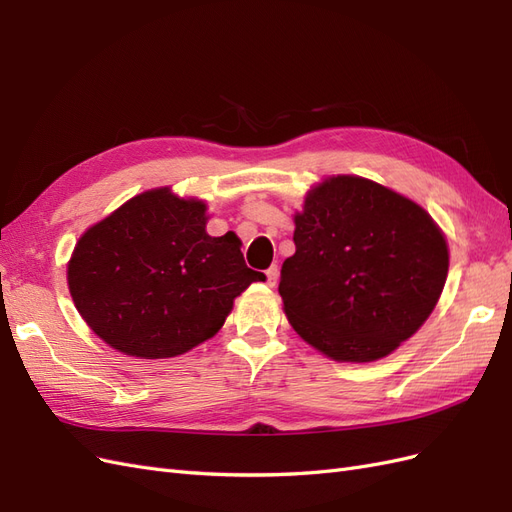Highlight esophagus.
<instances>
[{
	"instance_id": "1",
	"label": "esophagus",
	"mask_w": 512,
	"mask_h": 512,
	"mask_svg": "<svg viewBox=\"0 0 512 512\" xmlns=\"http://www.w3.org/2000/svg\"><path fill=\"white\" fill-rule=\"evenodd\" d=\"M277 277H280V269H277V267H269V269H267V284H269V286H275V284H277Z\"/></svg>"
}]
</instances>
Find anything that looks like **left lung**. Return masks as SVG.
Wrapping results in <instances>:
<instances>
[{
    "label": "left lung",
    "instance_id": "obj_1",
    "mask_svg": "<svg viewBox=\"0 0 512 512\" xmlns=\"http://www.w3.org/2000/svg\"><path fill=\"white\" fill-rule=\"evenodd\" d=\"M280 294L292 329L333 361L369 363L412 337L446 275L444 232L414 200L356 175L327 177L294 213Z\"/></svg>",
    "mask_w": 512,
    "mask_h": 512
}]
</instances>
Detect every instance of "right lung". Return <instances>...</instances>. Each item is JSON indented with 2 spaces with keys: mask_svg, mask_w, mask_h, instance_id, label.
Listing matches in <instances>:
<instances>
[{
  "mask_svg": "<svg viewBox=\"0 0 512 512\" xmlns=\"http://www.w3.org/2000/svg\"><path fill=\"white\" fill-rule=\"evenodd\" d=\"M207 220L205 200L156 188L87 228L68 262L87 327L138 359H170L218 333L265 275L245 265L235 232L211 237Z\"/></svg>",
  "mask_w": 512,
  "mask_h": 512,
  "instance_id": "1",
  "label": "right lung"
}]
</instances>
